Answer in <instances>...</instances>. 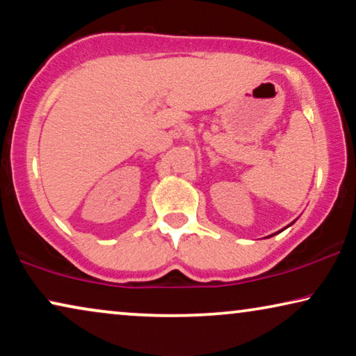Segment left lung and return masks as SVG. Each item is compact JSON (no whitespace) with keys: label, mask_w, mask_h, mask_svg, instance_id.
Wrapping results in <instances>:
<instances>
[{"label":"left lung","mask_w":356,"mask_h":356,"mask_svg":"<svg viewBox=\"0 0 356 356\" xmlns=\"http://www.w3.org/2000/svg\"><path fill=\"white\" fill-rule=\"evenodd\" d=\"M291 223H293V222H291ZM291 223H290V225H291ZM290 225H289V227H290ZM285 228H286V227H285ZM280 232H282V230H280ZM274 235H275V233H274Z\"/></svg>","instance_id":"8db88e82"}]
</instances>
